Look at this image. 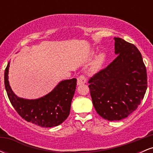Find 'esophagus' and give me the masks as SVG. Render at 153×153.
Returning <instances> with one entry per match:
<instances>
[{
	"label": "esophagus",
	"mask_w": 153,
	"mask_h": 153,
	"mask_svg": "<svg viewBox=\"0 0 153 153\" xmlns=\"http://www.w3.org/2000/svg\"><path fill=\"white\" fill-rule=\"evenodd\" d=\"M86 82V78L84 75H80L77 79V84L78 85H81V84H84Z\"/></svg>",
	"instance_id": "1"
}]
</instances>
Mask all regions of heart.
<instances>
[{
	"mask_svg": "<svg viewBox=\"0 0 153 153\" xmlns=\"http://www.w3.org/2000/svg\"><path fill=\"white\" fill-rule=\"evenodd\" d=\"M106 57V54H105L104 52H101V53L98 54L92 63L91 70H92L93 71H97L98 70H99L100 68H101V66L103 65V63L105 62Z\"/></svg>",
	"mask_w": 153,
	"mask_h": 153,
	"instance_id": "obj_1",
	"label": "heart"
}]
</instances>
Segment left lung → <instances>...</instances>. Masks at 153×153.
Instances as JSON below:
<instances>
[{
	"mask_svg": "<svg viewBox=\"0 0 153 153\" xmlns=\"http://www.w3.org/2000/svg\"><path fill=\"white\" fill-rule=\"evenodd\" d=\"M117 57L88 80L96 112L108 121L127 117L140 104L147 87L143 57L132 44L114 37Z\"/></svg>",
	"mask_w": 153,
	"mask_h": 153,
	"instance_id": "obj_1",
	"label": "left lung"
}]
</instances>
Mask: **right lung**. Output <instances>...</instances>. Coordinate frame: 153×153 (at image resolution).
Wrapping results in <instances>:
<instances>
[{"label": "right lung", "instance_id": "right-lung-1", "mask_svg": "<svg viewBox=\"0 0 153 153\" xmlns=\"http://www.w3.org/2000/svg\"><path fill=\"white\" fill-rule=\"evenodd\" d=\"M9 66L8 62L4 73L5 88L12 106L23 119L40 127H52L68 118L76 89V78L59 82L51 92L39 99H26L18 97L10 86Z\"/></svg>", "mask_w": 153, "mask_h": 153}]
</instances>
